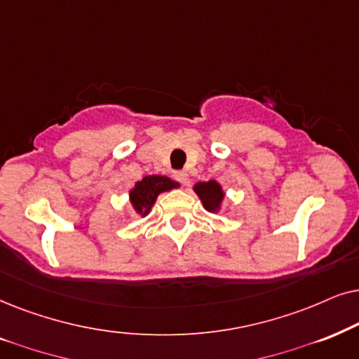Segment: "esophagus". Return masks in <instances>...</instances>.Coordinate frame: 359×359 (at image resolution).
I'll list each match as a JSON object with an SVG mask.
<instances>
[{
  "mask_svg": "<svg viewBox=\"0 0 359 359\" xmlns=\"http://www.w3.org/2000/svg\"><path fill=\"white\" fill-rule=\"evenodd\" d=\"M174 179L177 180V182H180V184H184V185H187V182H189V177H187V172L185 170H175L174 174Z\"/></svg>",
  "mask_w": 359,
  "mask_h": 359,
  "instance_id": "esophagus-1",
  "label": "esophagus"
}]
</instances>
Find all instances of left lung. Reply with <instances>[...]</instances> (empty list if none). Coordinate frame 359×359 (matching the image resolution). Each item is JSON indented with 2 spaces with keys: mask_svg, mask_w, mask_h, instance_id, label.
<instances>
[{
  "mask_svg": "<svg viewBox=\"0 0 359 359\" xmlns=\"http://www.w3.org/2000/svg\"><path fill=\"white\" fill-rule=\"evenodd\" d=\"M195 192L203 202V207L208 210V212H217L219 203L223 200V192L222 187L215 182V180H210V182H200L194 187Z\"/></svg>",
  "mask_w": 359,
  "mask_h": 359,
  "instance_id": "8db88e82",
  "label": "left lung"
}]
</instances>
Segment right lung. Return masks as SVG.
I'll use <instances>...</instances> for the list:
<instances>
[{"mask_svg":"<svg viewBox=\"0 0 359 359\" xmlns=\"http://www.w3.org/2000/svg\"><path fill=\"white\" fill-rule=\"evenodd\" d=\"M174 187H179V184L170 180L169 177L147 175L140 182H136L135 189L130 192L133 207H135L137 213L144 217V215L149 213L152 205H154L157 195Z\"/></svg>","mask_w":359,"mask_h":359,"instance_id":"add662e5","label":"right lung"}]
</instances>
